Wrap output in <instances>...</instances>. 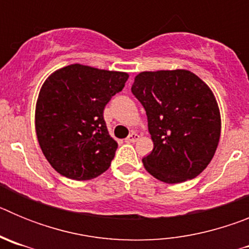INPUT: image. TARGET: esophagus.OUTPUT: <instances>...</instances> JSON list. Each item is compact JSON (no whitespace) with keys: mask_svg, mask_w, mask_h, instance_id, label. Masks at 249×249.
<instances>
[{"mask_svg":"<svg viewBox=\"0 0 249 249\" xmlns=\"http://www.w3.org/2000/svg\"><path fill=\"white\" fill-rule=\"evenodd\" d=\"M138 140H140V135L136 133V132H132L131 135L126 138V142H128V143H133V142H137Z\"/></svg>","mask_w":249,"mask_h":249,"instance_id":"34e87169","label":"esophagus"}]
</instances>
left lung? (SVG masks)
Instances as JSON below:
<instances>
[{
    "instance_id": "left-lung-1",
    "label": "left lung",
    "mask_w": 249,
    "mask_h": 249,
    "mask_svg": "<svg viewBox=\"0 0 249 249\" xmlns=\"http://www.w3.org/2000/svg\"><path fill=\"white\" fill-rule=\"evenodd\" d=\"M132 93L142 103L153 142L142 160L164 183L197 177L210 164L221 137V112L210 86L187 70L144 71Z\"/></svg>"
}]
</instances>
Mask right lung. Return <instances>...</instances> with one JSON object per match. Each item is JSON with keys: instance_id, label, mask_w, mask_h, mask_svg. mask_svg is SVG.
Wrapping results in <instances>:
<instances>
[{"instance_id": "1", "label": "right lung", "mask_w": 249, "mask_h": 249, "mask_svg": "<svg viewBox=\"0 0 249 249\" xmlns=\"http://www.w3.org/2000/svg\"><path fill=\"white\" fill-rule=\"evenodd\" d=\"M128 77L126 72L73 63L46 78L35 126L46 160L59 175L87 181L109 168L118 144L109 136L103 109Z\"/></svg>"}]
</instances>
